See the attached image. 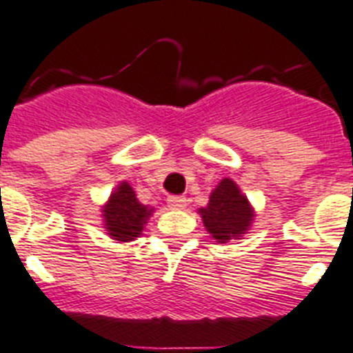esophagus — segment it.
Masks as SVG:
<instances>
[{
	"label": "esophagus",
	"instance_id": "obj_1",
	"mask_svg": "<svg viewBox=\"0 0 353 353\" xmlns=\"http://www.w3.org/2000/svg\"><path fill=\"white\" fill-rule=\"evenodd\" d=\"M168 206L172 210H183L186 206V197L183 196H170L168 197Z\"/></svg>",
	"mask_w": 353,
	"mask_h": 353
}]
</instances>
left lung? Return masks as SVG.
Returning <instances> with one entry per match:
<instances>
[{
    "label": "left lung",
    "instance_id": "left-lung-1",
    "mask_svg": "<svg viewBox=\"0 0 353 353\" xmlns=\"http://www.w3.org/2000/svg\"><path fill=\"white\" fill-rule=\"evenodd\" d=\"M206 232L219 245L237 241L248 234L256 219V210L234 179L223 177L210 192L206 206L199 208Z\"/></svg>",
    "mask_w": 353,
    "mask_h": 353
}]
</instances>
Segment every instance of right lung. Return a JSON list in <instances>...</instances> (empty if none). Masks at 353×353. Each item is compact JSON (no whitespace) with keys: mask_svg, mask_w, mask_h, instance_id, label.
<instances>
[{"mask_svg":"<svg viewBox=\"0 0 353 353\" xmlns=\"http://www.w3.org/2000/svg\"><path fill=\"white\" fill-rule=\"evenodd\" d=\"M154 206L143 205L128 181H121L101 206V221L107 236L114 241L130 243L141 237Z\"/></svg>","mask_w":353,"mask_h":353,"instance_id":"1","label":"right lung"}]
</instances>
